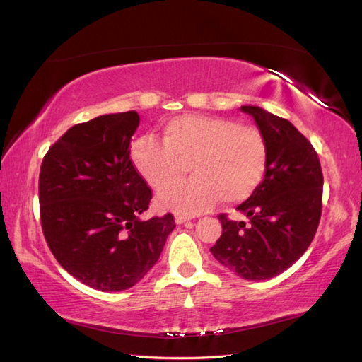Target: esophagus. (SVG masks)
<instances>
[{
    "instance_id": "obj_1",
    "label": "esophagus",
    "mask_w": 362,
    "mask_h": 362,
    "mask_svg": "<svg viewBox=\"0 0 362 362\" xmlns=\"http://www.w3.org/2000/svg\"><path fill=\"white\" fill-rule=\"evenodd\" d=\"M191 219H193V216H188V214H183V213H177L175 214V222H177V224H183V222L191 221Z\"/></svg>"
}]
</instances>
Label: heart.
I'll return each instance as SVG.
<instances>
[{"instance_id":"1","label":"heart","mask_w":362,"mask_h":362,"mask_svg":"<svg viewBox=\"0 0 362 362\" xmlns=\"http://www.w3.org/2000/svg\"><path fill=\"white\" fill-rule=\"evenodd\" d=\"M130 158L143 179L157 191L182 180L189 165L195 177L158 196L163 209L201 213L221 199L235 204L250 197L263 182L269 149L264 135L238 121L183 115L168 121L163 141L138 138Z\"/></svg>"}]
</instances>
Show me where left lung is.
<instances>
[{
  "label": "left lung",
  "instance_id": "1",
  "mask_svg": "<svg viewBox=\"0 0 362 362\" xmlns=\"http://www.w3.org/2000/svg\"><path fill=\"white\" fill-rule=\"evenodd\" d=\"M241 110L264 135L269 160L258 189L236 210L249 218L219 214L222 235L210 252L244 280H267L286 271L310 247L322 213L320 161L313 144L291 124L255 105Z\"/></svg>",
  "mask_w": 362,
  "mask_h": 362
}]
</instances>
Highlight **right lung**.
Segmentation results:
<instances>
[{"label": "right lung", "mask_w": 362, "mask_h": 362, "mask_svg": "<svg viewBox=\"0 0 362 362\" xmlns=\"http://www.w3.org/2000/svg\"><path fill=\"white\" fill-rule=\"evenodd\" d=\"M138 113L103 115L70 127L43 157L38 201L59 264L99 291L132 288L157 263L175 227L171 213L141 221L152 191L130 160Z\"/></svg>", "instance_id": "add662e5"}]
</instances>
